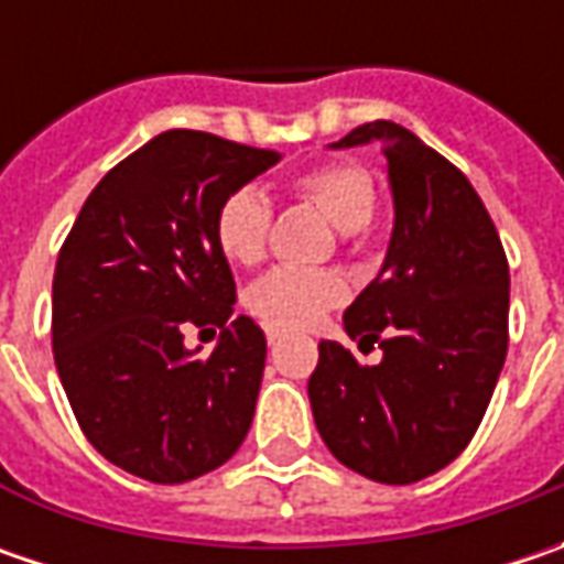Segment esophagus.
I'll use <instances>...</instances> for the list:
<instances>
[{
  "mask_svg": "<svg viewBox=\"0 0 564 564\" xmlns=\"http://www.w3.org/2000/svg\"><path fill=\"white\" fill-rule=\"evenodd\" d=\"M267 338H270V345H275V341L282 338V333H279V329H267Z\"/></svg>",
  "mask_w": 564,
  "mask_h": 564,
  "instance_id": "esophagus-1",
  "label": "esophagus"
}]
</instances>
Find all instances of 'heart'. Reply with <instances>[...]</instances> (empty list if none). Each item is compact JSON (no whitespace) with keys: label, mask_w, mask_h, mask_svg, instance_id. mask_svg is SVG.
<instances>
[{"label":"heart","mask_w":564,"mask_h":564,"mask_svg":"<svg viewBox=\"0 0 564 564\" xmlns=\"http://www.w3.org/2000/svg\"><path fill=\"white\" fill-rule=\"evenodd\" d=\"M294 194L314 204L345 235L360 231L377 209L373 178L355 163H326L301 172L294 178ZM270 223V197L253 185L238 187L216 209V248L235 267H257L267 257ZM341 297L345 289L333 272L272 270L250 285L248 307L270 329H304L333 311Z\"/></svg>","instance_id":"b5f03b06"}]
</instances>
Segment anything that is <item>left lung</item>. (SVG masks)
Wrapping results in <instances>:
<instances>
[{"label":"left lung","mask_w":564,"mask_h":564,"mask_svg":"<svg viewBox=\"0 0 564 564\" xmlns=\"http://www.w3.org/2000/svg\"><path fill=\"white\" fill-rule=\"evenodd\" d=\"M379 143L392 238L345 333L382 358L364 367L319 341L307 395L323 443L377 484H417L452 465L487 414L509 351V260L465 175L395 121H367L333 150Z\"/></svg>","instance_id":"1"}]
</instances>
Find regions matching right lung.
I'll list each match as a JSON object with an SVG mask.
<instances>
[{
    "label": "right lung",
    "mask_w": 564,
    "mask_h": 564,
    "mask_svg": "<svg viewBox=\"0 0 564 564\" xmlns=\"http://www.w3.org/2000/svg\"><path fill=\"white\" fill-rule=\"evenodd\" d=\"M282 160L206 131H163L80 206L53 279V351L84 436L150 484H187L248 436L267 336L235 316L213 219L231 191ZM220 329L199 358L184 329Z\"/></svg>",
    "instance_id": "right-lung-1"
}]
</instances>
